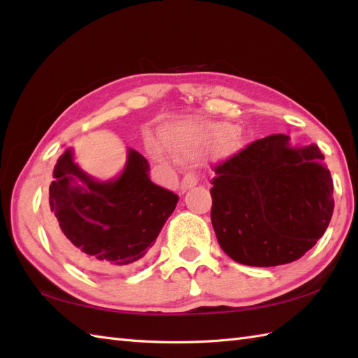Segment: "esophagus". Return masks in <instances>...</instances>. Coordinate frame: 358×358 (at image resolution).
<instances>
[{
	"instance_id": "34e87169",
	"label": "esophagus",
	"mask_w": 358,
	"mask_h": 358,
	"mask_svg": "<svg viewBox=\"0 0 358 358\" xmlns=\"http://www.w3.org/2000/svg\"><path fill=\"white\" fill-rule=\"evenodd\" d=\"M199 181H200L199 175H196L195 172H187L183 177V180H181V189H183V191H186V189H191L195 185H199Z\"/></svg>"
}]
</instances>
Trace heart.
<instances>
[{
    "label": "heart",
    "instance_id": "heart-1",
    "mask_svg": "<svg viewBox=\"0 0 358 358\" xmlns=\"http://www.w3.org/2000/svg\"><path fill=\"white\" fill-rule=\"evenodd\" d=\"M229 134H231L229 127H215L214 129V135L217 136V138H226Z\"/></svg>",
    "mask_w": 358,
    "mask_h": 358
}]
</instances>
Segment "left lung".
<instances>
[{
	"mask_svg": "<svg viewBox=\"0 0 358 358\" xmlns=\"http://www.w3.org/2000/svg\"><path fill=\"white\" fill-rule=\"evenodd\" d=\"M317 144L294 148L275 134L215 166L210 220L218 245L241 264L299 260L322 238L334 212V185Z\"/></svg>",
	"mask_w": 358,
	"mask_h": 358,
	"instance_id": "obj_1",
	"label": "left lung"
}]
</instances>
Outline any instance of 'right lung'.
Returning <instances> with one entry per match:
<instances>
[{
    "instance_id": "obj_1",
    "label": "right lung",
    "mask_w": 358,
    "mask_h": 358,
    "mask_svg": "<svg viewBox=\"0 0 358 358\" xmlns=\"http://www.w3.org/2000/svg\"><path fill=\"white\" fill-rule=\"evenodd\" d=\"M177 201L178 195L152 183L148 159L134 149L124 171L109 181L89 177L66 149L49 187L50 235L81 268L124 272L146 260Z\"/></svg>"
}]
</instances>
